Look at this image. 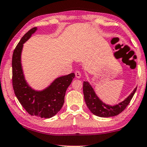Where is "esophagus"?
<instances>
[{
    "instance_id": "esophagus-1",
    "label": "esophagus",
    "mask_w": 147,
    "mask_h": 147,
    "mask_svg": "<svg viewBox=\"0 0 147 147\" xmlns=\"http://www.w3.org/2000/svg\"><path fill=\"white\" fill-rule=\"evenodd\" d=\"M75 75L77 78H80L81 77V73L79 71H76L75 72Z\"/></svg>"
}]
</instances>
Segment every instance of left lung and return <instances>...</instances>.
Returning a JSON list of instances; mask_svg holds the SVG:
<instances>
[{
  "instance_id": "obj_1",
  "label": "left lung",
  "mask_w": 147,
  "mask_h": 147,
  "mask_svg": "<svg viewBox=\"0 0 147 147\" xmlns=\"http://www.w3.org/2000/svg\"><path fill=\"white\" fill-rule=\"evenodd\" d=\"M136 89L137 87L123 101L115 106H111L105 104L97 97L89 83L83 82V93L86 106L93 115L100 117H114L121 113L129 104Z\"/></svg>"
}]
</instances>
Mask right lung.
Returning a JSON list of instances; mask_svg holds the SVG:
<instances>
[{
    "label": "right lung",
    "mask_w": 147,
    "mask_h": 147,
    "mask_svg": "<svg viewBox=\"0 0 147 147\" xmlns=\"http://www.w3.org/2000/svg\"><path fill=\"white\" fill-rule=\"evenodd\" d=\"M37 28L28 30L18 43L12 57V84L14 93L23 108L29 115L41 118H51L62 108L67 88L75 78L74 73L56 79L42 91H35L28 86L22 69L21 52L23 43L28 40Z\"/></svg>",
    "instance_id": "add662e5"
}]
</instances>
